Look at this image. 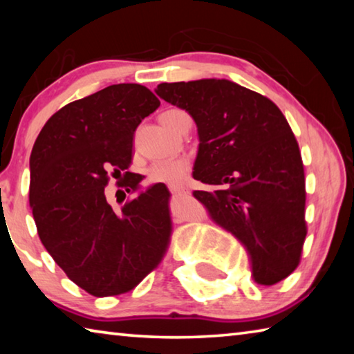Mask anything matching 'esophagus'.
<instances>
[{
    "instance_id": "1",
    "label": "esophagus",
    "mask_w": 354,
    "mask_h": 354,
    "mask_svg": "<svg viewBox=\"0 0 354 354\" xmlns=\"http://www.w3.org/2000/svg\"><path fill=\"white\" fill-rule=\"evenodd\" d=\"M170 192L175 195H183V194H187V189L183 187V185H170Z\"/></svg>"
}]
</instances>
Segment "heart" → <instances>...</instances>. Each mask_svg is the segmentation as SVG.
Segmentation results:
<instances>
[{"label":"heart","instance_id":"heart-1","mask_svg":"<svg viewBox=\"0 0 354 354\" xmlns=\"http://www.w3.org/2000/svg\"><path fill=\"white\" fill-rule=\"evenodd\" d=\"M189 115L181 109H169L160 113V123L167 129L176 133L181 127L183 120ZM190 171V162L187 159H173L164 160V162H156L148 170V179L156 184H167V185H178L185 181Z\"/></svg>","mask_w":354,"mask_h":354}]
</instances>
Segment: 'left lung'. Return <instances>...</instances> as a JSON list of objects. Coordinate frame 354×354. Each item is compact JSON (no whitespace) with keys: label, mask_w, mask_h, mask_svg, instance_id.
I'll return each mask as SVG.
<instances>
[{"label":"left lung","mask_w":354,"mask_h":354,"mask_svg":"<svg viewBox=\"0 0 354 354\" xmlns=\"http://www.w3.org/2000/svg\"><path fill=\"white\" fill-rule=\"evenodd\" d=\"M156 93L189 112L198 128L194 196L250 256L257 284L295 270L308 234L298 142L279 107L227 80L162 82Z\"/></svg>","instance_id":"8db88e82"}]
</instances>
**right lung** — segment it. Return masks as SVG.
<instances>
[{
    "label": "right lung",
    "instance_id": "1",
    "mask_svg": "<svg viewBox=\"0 0 354 354\" xmlns=\"http://www.w3.org/2000/svg\"><path fill=\"white\" fill-rule=\"evenodd\" d=\"M159 104L145 86L113 84L59 109L32 147L29 205L40 241L93 297L134 289L169 248V189L140 190L142 176L128 171L136 129ZM122 171V193L135 196L113 209L104 187Z\"/></svg>",
    "mask_w": 354,
    "mask_h": 354
}]
</instances>
